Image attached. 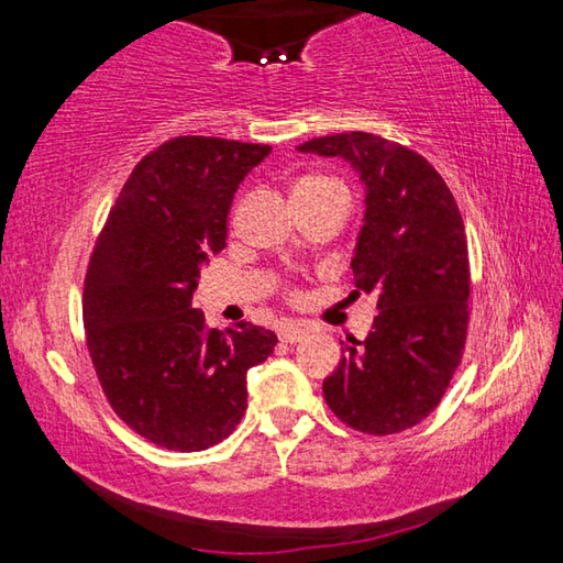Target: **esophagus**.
Listing matches in <instances>:
<instances>
[{
	"mask_svg": "<svg viewBox=\"0 0 563 563\" xmlns=\"http://www.w3.org/2000/svg\"><path fill=\"white\" fill-rule=\"evenodd\" d=\"M308 325H302V322H288V325L280 328V340L288 342V345H292V342H300L305 335H308Z\"/></svg>",
	"mask_w": 563,
	"mask_h": 563,
	"instance_id": "34e87169",
	"label": "esophagus"
}]
</instances>
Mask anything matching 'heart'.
Wrapping results in <instances>:
<instances>
[{
  "label": "heart",
  "mask_w": 563,
  "mask_h": 563,
  "mask_svg": "<svg viewBox=\"0 0 563 563\" xmlns=\"http://www.w3.org/2000/svg\"><path fill=\"white\" fill-rule=\"evenodd\" d=\"M325 186H335L332 180L328 178H320V176H312V178H302L298 186H295L292 194H302V190H316V188H325Z\"/></svg>",
  "instance_id": "1"
}]
</instances>
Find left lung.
<instances>
[{"label":"left lung","instance_id":"8db88e82","mask_svg":"<svg viewBox=\"0 0 563 563\" xmlns=\"http://www.w3.org/2000/svg\"><path fill=\"white\" fill-rule=\"evenodd\" d=\"M302 154L350 161L365 184V223L352 273L375 292L369 335L345 345L322 383L328 407L352 430H409L440 405L470 325V255L450 186L424 156L365 131L305 141Z\"/></svg>","mask_w":563,"mask_h":563}]
</instances>
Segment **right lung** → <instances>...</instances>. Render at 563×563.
I'll return each instance as SVG.
<instances>
[{"instance_id": "obj_1", "label": "right lung", "mask_w": 563, "mask_h": 563, "mask_svg": "<svg viewBox=\"0 0 563 563\" xmlns=\"http://www.w3.org/2000/svg\"><path fill=\"white\" fill-rule=\"evenodd\" d=\"M271 146L176 136L131 170L93 245L84 330L99 385L133 432L174 452L223 442L247 407L245 375L278 338L225 332L190 308L201 263L221 253L233 194Z\"/></svg>"}]
</instances>
